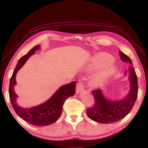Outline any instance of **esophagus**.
<instances>
[{
    "mask_svg": "<svg viewBox=\"0 0 148 148\" xmlns=\"http://www.w3.org/2000/svg\"><path fill=\"white\" fill-rule=\"evenodd\" d=\"M84 86L83 84H82L81 82H79L77 84L76 89V91L77 93H79V92H81L82 90L84 89Z\"/></svg>",
    "mask_w": 148,
    "mask_h": 148,
    "instance_id": "obj_1",
    "label": "esophagus"
}]
</instances>
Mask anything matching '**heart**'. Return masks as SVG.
<instances>
[{
  "instance_id": "1",
  "label": "heart",
  "mask_w": 148,
  "mask_h": 148,
  "mask_svg": "<svg viewBox=\"0 0 148 148\" xmlns=\"http://www.w3.org/2000/svg\"><path fill=\"white\" fill-rule=\"evenodd\" d=\"M113 61L112 57L107 53H100L95 56L92 59V62L89 66V69L94 70L99 69L105 64H109ZM116 71V67L114 65L110 64L102 70V71L92 76L89 81L90 86L93 87H99L101 86L104 82L110 75Z\"/></svg>"
}]
</instances>
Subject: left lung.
<instances>
[{
    "label": "left lung",
    "instance_id": "obj_1",
    "mask_svg": "<svg viewBox=\"0 0 148 148\" xmlns=\"http://www.w3.org/2000/svg\"><path fill=\"white\" fill-rule=\"evenodd\" d=\"M121 61L132 64L130 57L119 51ZM129 79L131 89L124 99L119 101H110L103 97L101 89L92 90L91 93L95 99L94 104L87 110V114L90 119L101 123H112L121 120L128 114L133 107L138 97L137 75L132 66L129 69ZM126 73V72H125Z\"/></svg>",
    "mask_w": 148,
    "mask_h": 148
}]
</instances>
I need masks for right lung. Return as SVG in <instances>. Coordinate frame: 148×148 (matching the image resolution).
<instances>
[{
  "label": "right lung",
  "mask_w": 148,
  "mask_h": 148,
  "mask_svg": "<svg viewBox=\"0 0 148 148\" xmlns=\"http://www.w3.org/2000/svg\"><path fill=\"white\" fill-rule=\"evenodd\" d=\"M39 49L40 46H34L27 54L19 59L10 81L9 96L12 107L21 119L35 126H46L53 123L59 119L65 100L75 94L76 82H72L61 87L48 101L38 106L31 108H23L18 106L16 102L17 95L14 89V87L16 84V74L25 63L27 60L34 53L36 50Z\"/></svg>",
  "instance_id": "add662e5"
}]
</instances>
